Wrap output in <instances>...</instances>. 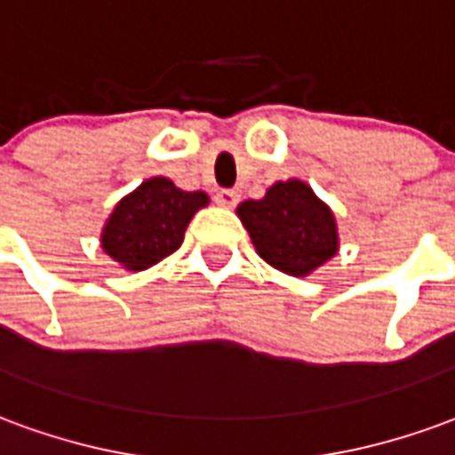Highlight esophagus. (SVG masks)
I'll return each mask as SVG.
<instances>
[{"mask_svg": "<svg viewBox=\"0 0 455 455\" xmlns=\"http://www.w3.org/2000/svg\"><path fill=\"white\" fill-rule=\"evenodd\" d=\"M214 199H217V204H221V207H236L238 192L236 189H217Z\"/></svg>", "mask_w": 455, "mask_h": 455, "instance_id": "34e87169", "label": "esophagus"}]
</instances>
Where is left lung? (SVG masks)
<instances>
[{
  "label": "left lung",
  "instance_id": "8db88e82",
  "mask_svg": "<svg viewBox=\"0 0 455 455\" xmlns=\"http://www.w3.org/2000/svg\"><path fill=\"white\" fill-rule=\"evenodd\" d=\"M258 256L287 275L305 277L339 251L334 212L302 180L275 182L263 199L236 209Z\"/></svg>",
  "mask_w": 455,
  "mask_h": 455
}]
</instances>
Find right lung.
<instances>
[{
  "label": "right lung",
  "mask_w": 455,
  "mask_h": 455,
  "mask_svg": "<svg viewBox=\"0 0 455 455\" xmlns=\"http://www.w3.org/2000/svg\"><path fill=\"white\" fill-rule=\"evenodd\" d=\"M204 192H185L168 178H150L114 207L102 231V248L126 270H146L175 253L189 219L207 207Z\"/></svg>",
  "instance_id": "add662e5"
}]
</instances>
